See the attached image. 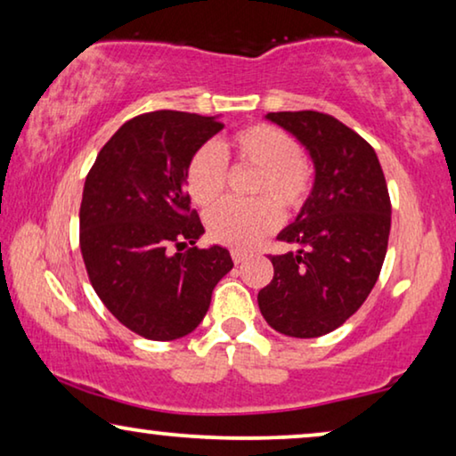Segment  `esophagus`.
Masks as SVG:
<instances>
[{
    "label": "esophagus",
    "instance_id": "34e87169",
    "mask_svg": "<svg viewBox=\"0 0 456 456\" xmlns=\"http://www.w3.org/2000/svg\"><path fill=\"white\" fill-rule=\"evenodd\" d=\"M251 255H248L247 251H240V248H234L232 251V261L234 264H242V261H247Z\"/></svg>",
    "mask_w": 456,
    "mask_h": 456
}]
</instances>
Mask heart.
I'll return each instance as SVG.
<instances>
[{"label":"heart","instance_id":"obj_1","mask_svg":"<svg viewBox=\"0 0 456 456\" xmlns=\"http://www.w3.org/2000/svg\"><path fill=\"white\" fill-rule=\"evenodd\" d=\"M228 161L253 167L248 195L264 199L242 205L226 201L208 211L205 228L220 245L236 248L255 245L278 226L277 207L280 214L295 216L305 208L314 189V170L301 155L298 142L272 124H251L220 147L208 142L192 153L186 166V189L197 205L208 208L222 197Z\"/></svg>","mask_w":456,"mask_h":456}]
</instances>
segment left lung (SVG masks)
Listing matches in <instances>:
<instances>
[{"label":"left lung","instance_id":"obj_1","mask_svg":"<svg viewBox=\"0 0 456 456\" xmlns=\"http://www.w3.org/2000/svg\"><path fill=\"white\" fill-rule=\"evenodd\" d=\"M267 120L303 142L315 183L278 234L297 251L270 255L273 278L257 303L276 332L317 338L342 326L378 282L390 234L388 186L373 147L334 116L272 111Z\"/></svg>","mask_w":456,"mask_h":456}]
</instances>
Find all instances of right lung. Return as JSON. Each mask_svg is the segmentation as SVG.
<instances>
[{
	"label": "right lung",
	"instance_id": "add662e5",
	"mask_svg": "<svg viewBox=\"0 0 456 456\" xmlns=\"http://www.w3.org/2000/svg\"><path fill=\"white\" fill-rule=\"evenodd\" d=\"M214 116L149 111L124 122L86 174L80 253L97 297L147 340H176L203 322L228 248H199L205 232L186 192L192 153L220 133Z\"/></svg>",
	"mask_w": 456,
	"mask_h": 456
}]
</instances>
